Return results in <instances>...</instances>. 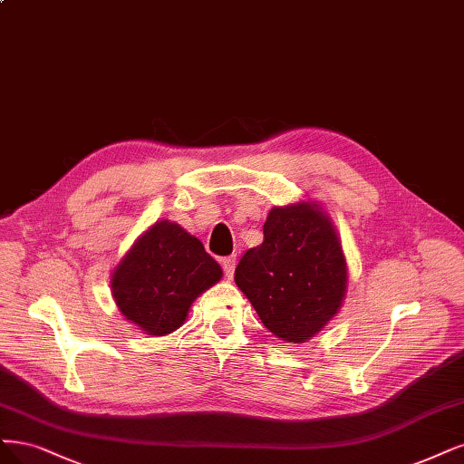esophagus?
Segmentation results:
<instances>
[{"label": "esophagus", "mask_w": 464, "mask_h": 464, "mask_svg": "<svg viewBox=\"0 0 464 464\" xmlns=\"http://www.w3.org/2000/svg\"><path fill=\"white\" fill-rule=\"evenodd\" d=\"M222 268H225V275L228 280H232L234 270H236V257H227L222 259Z\"/></svg>", "instance_id": "34e87169"}]
</instances>
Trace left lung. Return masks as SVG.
<instances>
[{
	"label": "left lung",
	"mask_w": 464,
	"mask_h": 464,
	"mask_svg": "<svg viewBox=\"0 0 464 464\" xmlns=\"http://www.w3.org/2000/svg\"><path fill=\"white\" fill-rule=\"evenodd\" d=\"M263 234L236 266V285L268 332L305 343L343 305L347 263L338 230L316 201H295L273 207Z\"/></svg>",
	"instance_id": "1"
}]
</instances>
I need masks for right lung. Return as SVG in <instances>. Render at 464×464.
<instances>
[{
	"instance_id": "obj_1",
	"label": "right lung",
	"mask_w": 464,
	"mask_h": 464,
	"mask_svg": "<svg viewBox=\"0 0 464 464\" xmlns=\"http://www.w3.org/2000/svg\"><path fill=\"white\" fill-rule=\"evenodd\" d=\"M220 278V265L199 239L163 218L119 261L111 292L126 321L143 334L167 335L186 323L191 303Z\"/></svg>"
}]
</instances>
